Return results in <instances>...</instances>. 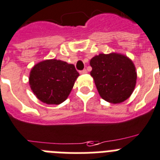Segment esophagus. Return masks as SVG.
Segmentation results:
<instances>
[{"label": "esophagus", "instance_id": "34e87169", "mask_svg": "<svg viewBox=\"0 0 160 160\" xmlns=\"http://www.w3.org/2000/svg\"><path fill=\"white\" fill-rule=\"evenodd\" d=\"M87 73V71L85 69L82 70V71H80V74H86Z\"/></svg>", "mask_w": 160, "mask_h": 160}]
</instances>
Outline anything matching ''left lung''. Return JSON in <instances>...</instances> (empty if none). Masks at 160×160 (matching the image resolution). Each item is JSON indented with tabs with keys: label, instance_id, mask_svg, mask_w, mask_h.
Returning <instances> with one entry per match:
<instances>
[{
	"label": "left lung",
	"instance_id": "obj_1",
	"mask_svg": "<svg viewBox=\"0 0 160 160\" xmlns=\"http://www.w3.org/2000/svg\"><path fill=\"white\" fill-rule=\"evenodd\" d=\"M92 76L100 96L108 102L128 99L136 85L137 72L132 62L119 53H100L90 60Z\"/></svg>",
	"mask_w": 160,
	"mask_h": 160
}]
</instances>
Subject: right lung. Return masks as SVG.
<instances>
[{"label":"right lung","mask_w":160,"mask_h":160,"mask_svg":"<svg viewBox=\"0 0 160 160\" xmlns=\"http://www.w3.org/2000/svg\"><path fill=\"white\" fill-rule=\"evenodd\" d=\"M78 76L73 64L61 60H45L33 67L29 84L39 100L58 105L68 98Z\"/></svg>","instance_id":"1"}]
</instances>
